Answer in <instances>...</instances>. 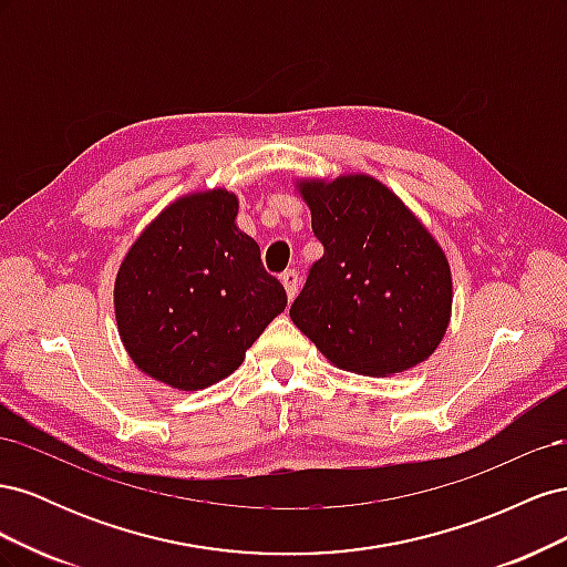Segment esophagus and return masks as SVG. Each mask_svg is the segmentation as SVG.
<instances>
[{
  "instance_id": "1",
  "label": "esophagus",
  "mask_w": 567,
  "mask_h": 567,
  "mask_svg": "<svg viewBox=\"0 0 567 567\" xmlns=\"http://www.w3.org/2000/svg\"><path fill=\"white\" fill-rule=\"evenodd\" d=\"M281 284L286 288V296L288 300H293L298 296V288H300V279H298V271L296 269H288L281 274Z\"/></svg>"
}]
</instances>
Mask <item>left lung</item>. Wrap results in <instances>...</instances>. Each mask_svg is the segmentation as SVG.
Returning a JSON list of instances; mask_svg holds the SVG:
<instances>
[{
  "label": "left lung",
  "mask_w": 567,
  "mask_h": 567,
  "mask_svg": "<svg viewBox=\"0 0 567 567\" xmlns=\"http://www.w3.org/2000/svg\"><path fill=\"white\" fill-rule=\"evenodd\" d=\"M323 246L290 319L338 369L394 375L425 362L452 319V269L402 198L369 175L298 179Z\"/></svg>",
  "instance_id": "1"
}]
</instances>
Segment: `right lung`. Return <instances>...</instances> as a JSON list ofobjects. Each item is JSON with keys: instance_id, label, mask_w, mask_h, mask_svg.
Listing matches in <instances>:
<instances>
[{"instance_id": "add662e5", "label": "right lung", "mask_w": 567, "mask_h": 567, "mask_svg": "<svg viewBox=\"0 0 567 567\" xmlns=\"http://www.w3.org/2000/svg\"><path fill=\"white\" fill-rule=\"evenodd\" d=\"M236 215L238 198L227 188L186 194L120 262L117 333L153 381L184 392L219 383L286 310L284 286L265 271L260 246L236 227Z\"/></svg>"}]
</instances>
